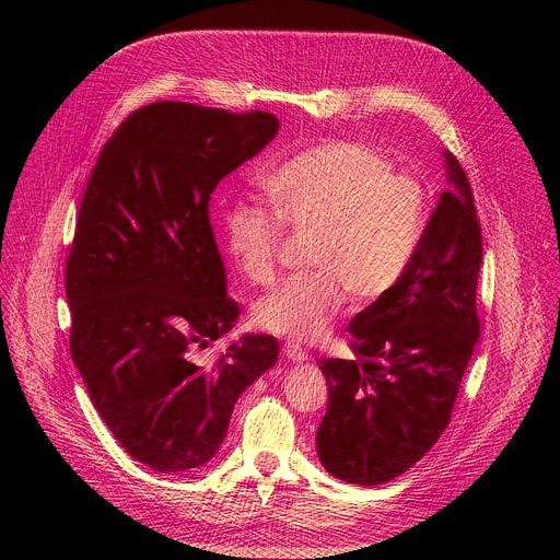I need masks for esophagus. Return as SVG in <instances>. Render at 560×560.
I'll use <instances>...</instances> for the list:
<instances>
[{"instance_id":"1","label":"esophagus","mask_w":560,"mask_h":560,"mask_svg":"<svg viewBox=\"0 0 560 560\" xmlns=\"http://www.w3.org/2000/svg\"><path fill=\"white\" fill-rule=\"evenodd\" d=\"M283 354H285L290 361H305V359H307L305 350H303L299 343H294V341H288V343L283 346Z\"/></svg>"}]
</instances>
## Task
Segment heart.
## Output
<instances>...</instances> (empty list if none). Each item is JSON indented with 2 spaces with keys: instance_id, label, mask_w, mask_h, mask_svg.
I'll list each match as a JSON object with an SVG mask.
<instances>
[{
  "instance_id": "b5f03b06",
  "label": "heart",
  "mask_w": 560,
  "mask_h": 560,
  "mask_svg": "<svg viewBox=\"0 0 560 560\" xmlns=\"http://www.w3.org/2000/svg\"><path fill=\"white\" fill-rule=\"evenodd\" d=\"M275 211L238 197L221 210L223 248L248 283L272 285L285 228L312 234L305 275L288 279L255 307L264 330L314 341L346 299L372 305L404 281L428 232L432 197L408 173H394L378 148L332 139L288 156L264 182Z\"/></svg>"
}]
</instances>
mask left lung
<instances>
[{"instance_id": "8db88e82", "label": "left lung", "mask_w": 560, "mask_h": 560, "mask_svg": "<svg viewBox=\"0 0 560 560\" xmlns=\"http://www.w3.org/2000/svg\"><path fill=\"white\" fill-rule=\"evenodd\" d=\"M445 156L452 188L408 275L350 322L352 359H318L330 394L316 452L348 483L392 481L439 441L481 332V221L467 175Z\"/></svg>"}]
</instances>
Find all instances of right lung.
Returning <instances> with one entry per match:
<instances>
[{"instance_id":"add662e5","label":"right lung","mask_w":560,"mask_h":560,"mask_svg":"<svg viewBox=\"0 0 560 560\" xmlns=\"http://www.w3.org/2000/svg\"><path fill=\"white\" fill-rule=\"evenodd\" d=\"M279 128L264 110L188 102L132 110L104 143L66 259L70 354L119 445L156 471L203 465L279 343L248 335L199 350L238 318L210 223L217 184Z\"/></svg>"}]
</instances>
